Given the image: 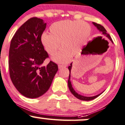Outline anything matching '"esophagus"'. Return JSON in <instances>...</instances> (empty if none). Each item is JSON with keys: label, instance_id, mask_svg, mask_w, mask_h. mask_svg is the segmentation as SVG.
Wrapping results in <instances>:
<instances>
[{"label": "esophagus", "instance_id": "esophagus-1", "mask_svg": "<svg viewBox=\"0 0 125 125\" xmlns=\"http://www.w3.org/2000/svg\"><path fill=\"white\" fill-rule=\"evenodd\" d=\"M65 67H66V65H59L58 68L59 69H61L62 68H65Z\"/></svg>", "mask_w": 125, "mask_h": 125}]
</instances>
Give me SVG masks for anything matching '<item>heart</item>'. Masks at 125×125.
I'll use <instances>...</instances> for the list:
<instances>
[{
    "mask_svg": "<svg viewBox=\"0 0 125 125\" xmlns=\"http://www.w3.org/2000/svg\"><path fill=\"white\" fill-rule=\"evenodd\" d=\"M50 34H42L41 41L47 53L54 55L63 47L53 60L59 63H66L71 60L78 47L81 50L87 42L91 32L90 25L83 21L65 20L53 23L50 27Z\"/></svg>",
    "mask_w": 125,
    "mask_h": 125,
    "instance_id": "obj_1",
    "label": "heart"
}]
</instances>
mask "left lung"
Masks as SVG:
<instances>
[{"label":"left lung","mask_w":125,"mask_h":125,"mask_svg":"<svg viewBox=\"0 0 125 125\" xmlns=\"http://www.w3.org/2000/svg\"><path fill=\"white\" fill-rule=\"evenodd\" d=\"M93 24L94 26H95L96 28H97V29L99 30L101 33H102V35H103L104 37H105V38H107L108 39H109L111 42H113V41H112V38H111V37L110 36L109 34L107 32V31L105 30V28H104V27H103V26L101 25L97 24V23H95V22H93ZM72 63H71V65L68 67V69H69V79H68V87H69V90L71 91V93H72V94H73V95L75 96V97H76V98H78L79 100H81L90 101V100H92L94 99V98H97V97H98V96L102 94L103 93H100V94H98V95H95V96H93V97H86V96H83V95H80V94H78V93H76L75 90H74L73 88L72 87V83H71V69H72Z\"/></svg>","instance_id":"1"}]
</instances>
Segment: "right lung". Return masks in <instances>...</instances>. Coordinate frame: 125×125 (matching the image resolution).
Here are the masks:
<instances>
[{
	"instance_id": "obj_1",
	"label": "right lung",
	"mask_w": 125,
	"mask_h": 125,
	"mask_svg": "<svg viewBox=\"0 0 125 125\" xmlns=\"http://www.w3.org/2000/svg\"><path fill=\"white\" fill-rule=\"evenodd\" d=\"M46 23L31 18L22 25L13 35L9 52V69L11 81L22 95L38 98L47 91L58 71L55 63L42 64L49 57L41 37Z\"/></svg>"
}]
</instances>
